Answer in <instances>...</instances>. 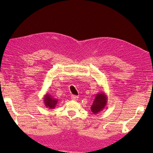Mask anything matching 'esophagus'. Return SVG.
<instances>
[{
    "label": "esophagus",
    "instance_id": "34e87169",
    "mask_svg": "<svg viewBox=\"0 0 153 153\" xmlns=\"http://www.w3.org/2000/svg\"><path fill=\"white\" fill-rule=\"evenodd\" d=\"M71 99L72 100H77V99H78V97L75 95H72L71 96Z\"/></svg>",
    "mask_w": 153,
    "mask_h": 153
}]
</instances>
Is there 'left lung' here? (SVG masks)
Returning a JSON list of instances; mask_svg holds the SVG:
<instances>
[{
  "label": "left lung",
  "mask_w": 153,
  "mask_h": 153,
  "mask_svg": "<svg viewBox=\"0 0 153 153\" xmlns=\"http://www.w3.org/2000/svg\"><path fill=\"white\" fill-rule=\"evenodd\" d=\"M106 97L103 93L97 94L91 108L93 114H97L102 111L106 105Z\"/></svg>",
  "instance_id": "8db88e82"
}]
</instances>
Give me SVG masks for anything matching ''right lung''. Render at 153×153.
I'll use <instances>...</instances> for the list:
<instances>
[{"label": "right lung", "mask_w": 153, "mask_h": 153, "mask_svg": "<svg viewBox=\"0 0 153 153\" xmlns=\"http://www.w3.org/2000/svg\"><path fill=\"white\" fill-rule=\"evenodd\" d=\"M44 102L45 104V106H46L47 108H49L50 109L54 108L55 106H56L57 103V100L54 99L53 97L49 95H46L44 99Z\"/></svg>", "instance_id": "add662e5"}]
</instances>
